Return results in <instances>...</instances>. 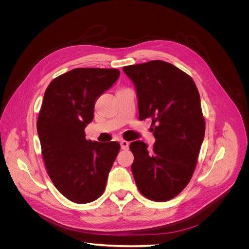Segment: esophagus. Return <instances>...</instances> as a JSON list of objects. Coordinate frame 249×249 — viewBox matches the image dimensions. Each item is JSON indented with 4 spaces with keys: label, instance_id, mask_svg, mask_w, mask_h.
Wrapping results in <instances>:
<instances>
[{
    "label": "esophagus",
    "instance_id": "1",
    "mask_svg": "<svg viewBox=\"0 0 249 249\" xmlns=\"http://www.w3.org/2000/svg\"><path fill=\"white\" fill-rule=\"evenodd\" d=\"M129 145H130V143L127 141H125V140L120 141V146H122L123 149H127L129 148Z\"/></svg>",
    "mask_w": 249,
    "mask_h": 249
}]
</instances>
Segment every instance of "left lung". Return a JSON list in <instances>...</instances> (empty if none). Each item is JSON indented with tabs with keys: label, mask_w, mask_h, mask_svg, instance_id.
<instances>
[{
	"label": "left lung",
	"mask_w": 249,
	"mask_h": 249,
	"mask_svg": "<svg viewBox=\"0 0 249 249\" xmlns=\"http://www.w3.org/2000/svg\"><path fill=\"white\" fill-rule=\"evenodd\" d=\"M134 83L139 119H152V148L134 141L132 172L140 193L166 201L190 182L205 137V119L196 85L186 72L161 60L124 66Z\"/></svg>",
	"instance_id": "1"
}]
</instances>
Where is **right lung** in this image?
<instances>
[{
  "mask_svg": "<svg viewBox=\"0 0 249 249\" xmlns=\"http://www.w3.org/2000/svg\"><path fill=\"white\" fill-rule=\"evenodd\" d=\"M119 73L115 69H74L53 80L44 92L37 119L43 161L53 184L73 202L101 196L120 149L116 141L85 138L96 100Z\"/></svg>",
  "mask_w": 249,
  "mask_h": 249,
  "instance_id": "add662e5",
  "label": "right lung"
}]
</instances>
